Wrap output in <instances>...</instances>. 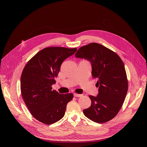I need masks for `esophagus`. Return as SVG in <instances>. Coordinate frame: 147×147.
Returning <instances> with one entry per match:
<instances>
[{"instance_id": "34e87169", "label": "esophagus", "mask_w": 147, "mask_h": 147, "mask_svg": "<svg viewBox=\"0 0 147 147\" xmlns=\"http://www.w3.org/2000/svg\"><path fill=\"white\" fill-rule=\"evenodd\" d=\"M82 96V95H80V94H78L76 93L74 94V96H75V97H81Z\"/></svg>"}]
</instances>
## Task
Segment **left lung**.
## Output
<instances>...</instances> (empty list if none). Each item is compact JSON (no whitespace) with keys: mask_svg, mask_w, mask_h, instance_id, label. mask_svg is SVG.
I'll return each mask as SVG.
<instances>
[{"mask_svg":"<svg viewBox=\"0 0 147 147\" xmlns=\"http://www.w3.org/2000/svg\"><path fill=\"white\" fill-rule=\"evenodd\" d=\"M77 58L89 60L92 75L98 80V94L89 95L91 105L83 110L90 120L98 123L115 117L123 104L128 89L124 64L117 54L103 45L91 43L82 46L75 54Z\"/></svg>","mask_w":147,"mask_h":147,"instance_id":"1","label":"left lung"}]
</instances>
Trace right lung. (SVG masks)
<instances>
[{
    "label": "right lung",
    "instance_id": "right-lung-1",
    "mask_svg": "<svg viewBox=\"0 0 147 147\" xmlns=\"http://www.w3.org/2000/svg\"><path fill=\"white\" fill-rule=\"evenodd\" d=\"M77 48H45L25 65L21 76V92L30 113L36 120L51 125L64 117L73 94H60L52 90L63 62Z\"/></svg>",
    "mask_w": 147,
    "mask_h": 147
}]
</instances>
